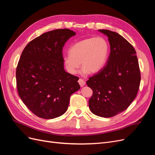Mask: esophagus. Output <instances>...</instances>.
<instances>
[{
	"mask_svg": "<svg viewBox=\"0 0 155 155\" xmlns=\"http://www.w3.org/2000/svg\"><path fill=\"white\" fill-rule=\"evenodd\" d=\"M78 83H79V85H80L81 87H83L84 85H85V81L83 80V79H79V80H78Z\"/></svg>",
	"mask_w": 155,
	"mask_h": 155,
	"instance_id": "esophagus-1",
	"label": "esophagus"
}]
</instances>
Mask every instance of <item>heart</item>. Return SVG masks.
<instances>
[{"mask_svg": "<svg viewBox=\"0 0 155 155\" xmlns=\"http://www.w3.org/2000/svg\"><path fill=\"white\" fill-rule=\"evenodd\" d=\"M109 54V45L105 38L88 37L70 46L69 53L63 58V64L67 71L72 75L78 73L81 64L82 74L96 73L105 66Z\"/></svg>", "mask_w": 155, "mask_h": 155, "instance_id": "heart-1", "label": "heart"}]
</instances>
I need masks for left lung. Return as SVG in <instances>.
<instances>
[{
    "instance_id": "left-lung-1",
    "label": "left lung",
    "mask_w": 155,
    "mask_h": 155,
    "mask_svg": "<svg viewBox=\"0 0 155 155\" xmlns=\"http://www.w3.org/2000/svg\"><path fill=\"white\" fill-rule=\"evenodd\" d=\"M98 31L108 37L110 52L105 66L87 81L93 91L88 105L95 115L110 118L127 109L135 99L141 76L133 46L118 33Z\"/></svg>"
}]
</instances>
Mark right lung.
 I'll use <instances>...</instances> for the list:
<instances>
[{
    "mask_svg": "<svg viewBox=\"0 0 155 155\" xmlns=\"http://www.w3.org/2000/svg\"><path fill=\"white\" fill-rule=\"evenodd\" d=\"M76 35L68 29L44 33L22 51L16 70L18 95L36 116L53 119L67 111L70 97L80 88L79 78L65 71L62 50Z\"/></svg>",
    "mask_w": 155,
    "mask_h": 155,
    "instance_id": "right-lung-1",
    "label": "right lung"
}]
</instances>
